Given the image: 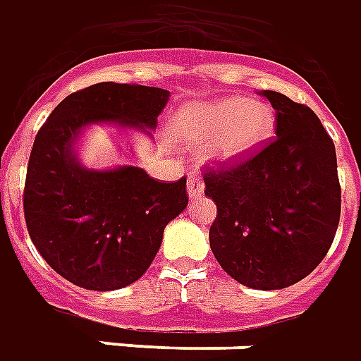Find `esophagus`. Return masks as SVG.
<instances>
[{
  "label": "esophagus",
  "instance_id": "34e87169",
  "mask_svg": "<svg viewBox=\"0 0 361 361\" xmlns=\"http://www.w3.org/2000/svg\"><path fill=\"white\" fill-rule=\"evenodd\" d=\"M186 190H188V196L196 200V198H200L202 194H204V180H202L200 175H192L188 176V185H186Z\"/></svg>",
  "mask_w": 361,
  "mask_h": 361
}]
</instances>
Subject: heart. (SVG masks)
Here are the masks:
<instances>
[{"label": "heart", "mask_w": 361, "mask_h": 361, "mask_svg": "<svg viewBox=\"0 0 361 361\" xmlns=\"http://www.w3.org/2000/svg\"><path fill=\"white\" fill-rule=\"evenodd\" d=\"M276 112L264 101L219 97L196 103L178 114L176 135L185 145H208V155L233 163L258 152L274 135Z\"/></svg>", "instance_id": "obj_1"}]
</instances>
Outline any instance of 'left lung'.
I'll return each instance as SVG.
<instances>
[{
	"label": "left lung",
	"mask_w": 361,
	"mask_h": 361,
	"mask_svg": "<svg viewBox=\"0 0 361 361\" xmlns=\"http://www.w3.org/2000/svg\"><path fill=\"white\" fill-rule=\"evenodd\" d=\"M276 111V137L260 152L204 173L216 202L209 247L227 274L252 290H282L315 270L340 219L331 135L305 104L262 91Z\"/></svg>",
	"instance_id": "obj_1"
}]
</instances>
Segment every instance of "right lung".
I'll return each instance as SVG.
<instances>
[{"label": "right lung", "instance_id": "add662e5", "mask_svg": "<svg viewBox=\"0 0 361 361\" xmlns=\"http://www.w3.org/2000/svg\"><path fill=\"white\" fill-rule=\"evenodd\" d=\"M169 101L159 87L97 83L71 93L38 130L23 208L46 262L79 288L111 291L140 280L163 231L188 206L186 178L159 183L134 165L83 167L75 145L91 124L152 132Z\"/></svg>", "mask_w": 361, "mask_h": 361}]
</instances>
